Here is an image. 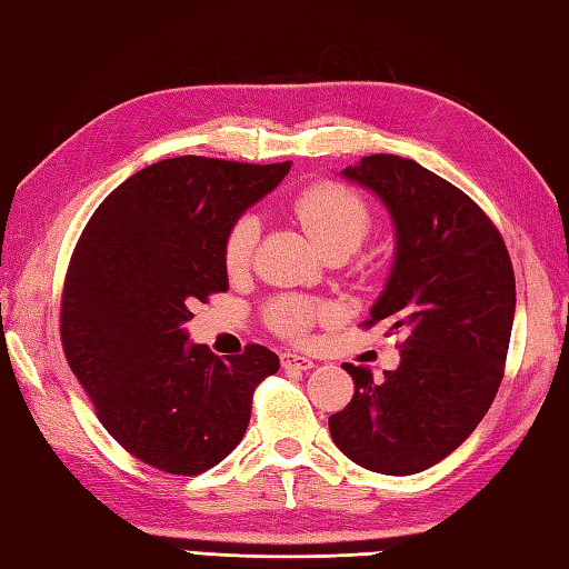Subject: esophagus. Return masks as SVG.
<instances>
[{
  "label": "esophagus",
  "instance_id": "34e87169",
  "mask_svg": "<svg viewBox=\"0 0 569 569\" xmlns=\"http://www.w3.org/2000/svg\"><path fill=\"white\" fill-rule=\"evenodd\" d=\"M282 367L289 371V369H297V371H309L315 369V361L305 357V353H295V351H284L282 353Z\"/></svg>",
  "mask_w": 569,
  "mask_h": 569
}]
</instances>
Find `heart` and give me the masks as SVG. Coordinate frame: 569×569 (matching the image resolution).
Returning <instances> with one entry per match:
<instances>
[{
	"instance_id": "1",
	"label": "heart",
	"mask_w": 569,
	"mask_h": 569,
	"mask_svg": "<svg viewBox=\"0 0 569 569\" xmlns=\"http://www.w3.org/2000/svg\"><path fill=\"white\" fill-rule=\"evenodd\" d=\"M295 218L302 224L309 240L317 244L321 254H351L359 248L371 230V210L357 192L337 186L319 183L299 192L292 200ZM260 222L254 216H242L232 224L224 238L222 260L228 272L238 274L248 270L252 260ZM325 315V309L302 299L282 297L270 305V325L284 337H302L315 319Z\"/></svg>"
}]
</instances>
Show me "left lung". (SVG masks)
Returning a JSON list of instances; mask_svg holds the SVG:
<instances>
[{
  "instance_id": "left-lung-1",
  "label": "left lung",
  "mask_w": 569,
  "mask_h": 569,
  "mask_svg": "<svg viewBox=\"0 0 569 569\" xmlns=\"http://www.w3.org/2000/svg\"><path fill=\"white\" fill-rule=\"evenodd\" d=\"M381 200L393 224V262L369 325L406 335L401 363L373 381L345 363L353 399L329 416L331 441L383 476L436 466L483 421L506 367L516 274L486 212L416 160L373 153L339 173Z\"/></svg>"
}]
</instances>
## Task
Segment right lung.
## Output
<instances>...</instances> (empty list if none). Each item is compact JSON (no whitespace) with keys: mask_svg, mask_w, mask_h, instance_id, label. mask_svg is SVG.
I'll list each match as a JSON object with an SVG mask.
<instances>
[{"mask_svg":"<svg viewBox=\"0 0 569 569\" xmlns=\"http://www.w3.org/2000/svg\"><path fill=\"white\" fill-rule=\"evenodd\" d=\"M289 168L158 160L96 208L73 250L63 353L106 431L148 466L176 476L218 466L248 431L254 386L280 369L260 345L216 357L188 341L186 321L230 287L224 238Z\"/></svg>","mask_w":569,"mask_h":569,"instance_id":"1","label":"right lung"}]
</instances>
